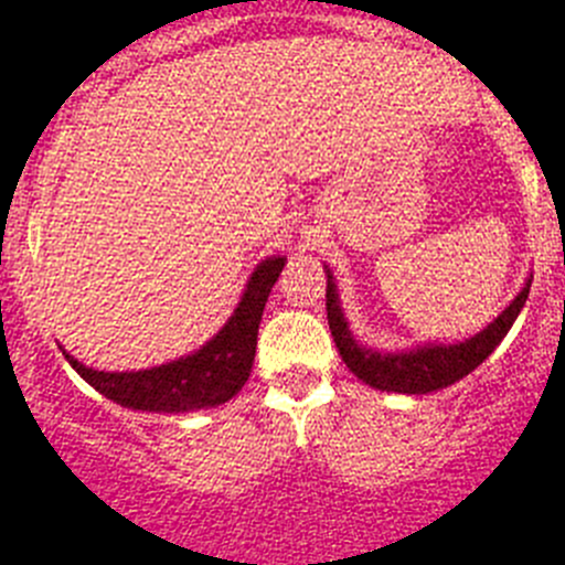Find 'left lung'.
<instances>
[{"instance_id": "obj_1", "label": "left lung", "mask_w": 565, "mask_h": 565, "mask_svg": "<svg viewBox=\"0 0 565 565\" xmlns=\"http://www.w3.org/2000/svg\"><path fill=\"white\" fill-rule=\"evenodd\" d=\"M324 276H328V289H324V309H328V324L330 333H333L335 347H339L341 361L347 363L352 374L358 380H363L366 385L377 391L388 393H431L448 388V385L459 383L461 377L472 372V369L481 366L489 355L494 352V347L505 339V333L511 330L514 319L520 317L522 306H525L530 295V281L516 292V298L500 311L492 322L483 330H478L470 339L457 341V344H418L413 350H372V347L361 344V341L352 335L350 322H347L344 309H341L339 287H335V278L330 273V267L324 265Z\"/></svg>"}]
</instances>
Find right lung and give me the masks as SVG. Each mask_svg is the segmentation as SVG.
Returning <instances> with one entry per match:
<instances>
[{
	"instance_id": "1",
	"label": "right lung",
	"mask_w": 565,
	"mask_h": 565,
	"mask_svg": "<svg viewBox=\"0 0 565 565\" xmlns=\"http://www.w3.org/2000/svg\"><path fill=\"white\" fill-rule=\"evenodd\" d=\"M287 256H267L250 273L241 303L196 352L139 372H98L62 350L65 361L106 398L141 413H193L230 402L246 385L256 355L262 311Z\"/></svg>"
}]
</instances>
